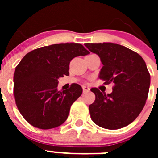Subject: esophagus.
Returning a JSON list of instances; mask_svg holds the SVG:
<instances>
[{"instance_id":"esophagus-1","label":"esophagus","mask_w":158,"mask_h":158,"mask_svg":"<svg viewBox=\"0 0 158 158\" xmlns=\"http://www.w3.org/2000/svg\"><path fill=\"white\" fill-rule=\"evenodd\" d=\"M82 89H83V93H87V92H89V90H90V89H89L88 86H85V85L82 86Z\"/></svg>"}]
</instances>
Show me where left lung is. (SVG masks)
<instances>
[{
  "label": "left lung",
  "instance_id": "left-lung-1",
  "mask_svg": "<svg viewBox=\"0 0 158 158\" xmlns=\"http://www.w3.org/2000/svg\"><path fill=\"white\" fill-rule=\"evenodd\" d=\"M91 52L100 57L103 67L100 79L114 83L112 93L106 95L91 89L96 99L89 105L92 120L105 129L127 126L139 116L146 104L150 75L146 62L138 53L117 43H85Z\"/></svg>",
  "mask_w": 158,
  "mask_h": 158
}]
</instances>
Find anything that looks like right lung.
I'll return each mask as SVG.
<instances>
[{
    "label": "right lung",
    "instance_id": "add662e5",
    "mask_svg": "<svg viewBox=\"0 0 158 158\" xmlns=\"http://www.w3.org/2000/svg\"><path fill=\"white\" fill-rule=\"evenodd\" d=\"M89 54L81 43H57L27 53L14 72V98L20 114L31 125L52 129L68 118L73 103L81 96L82 88L72 84L58 91V78L69 73L75 57Z\"/></svg>",
    "mask_w": 158,
    "mask_h": 158
}]
</instances>
